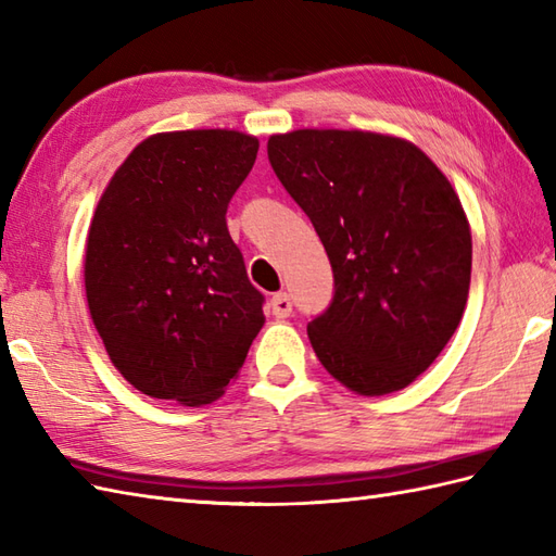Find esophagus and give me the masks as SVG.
<instances>
[{
    "label": "esophagus",
    "mask_w": 556,
    "mask_h": 556,
    "mask_svg": "<svg viewBox=\"0 0 556 556\" xmlns=\"http://www.w3.org/2000/svg\"><path fill=\"white\" fill-rule=\"evenodd\" d=\"M269 308H271V315L279 317V320H285V317H289L293 313L291 296L289 293H275V296L269 299Z\"/></svg>",
    "instance_id": "obj_1"
}]
</instances>
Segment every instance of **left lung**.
<instances>
[{"label": "left lung", "mask_w": 556, "mask_h": 556, "mask_svg": "<svg viewBox=\"0 0 556 556\" xmlns=\"http://www.w3.org/2000/svg\"><path fill=\"white\" fill-rule=\"evenodd\" d=\"M267 157L334 271V296L308 325L315 356L353 392H399L466 308L473 243L452 184L416 146L368 131L271 136Z\"/></svg>", "instance_id": "1"}]
</instances>
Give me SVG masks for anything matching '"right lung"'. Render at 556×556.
<instances>
[{
	"mask_svg": "<svg viewBox=\"0 0 556 556\" xmlns=\"http://www.w3.org/2000/svg\"><path fill=\"white\" fill-rule=\"evenodd\" d=\"M257 138L176 131L126 157L92 217L86 296L114 368L138 392L184 406L215 401L265 323L227 229Z\"/></svg>",
	"mask_w": 556,
	"mask_h": 556,
	"instance_id": "add662e5",
	"label": "right lung"
}]
</instances>
